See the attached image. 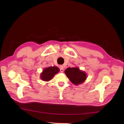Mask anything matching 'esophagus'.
Returning a JSON list of instances; mask_svg holds the SVG:
<instances>
[{"instance_id":"34e87169","label":"esophagus","mask_w":124,"mask_h":124,"mask_svg":"<svg viewBox=\"0 0 124 124\" xmlns=\"http://www.w3.org/2000/svg\"><path fill=\"white\" fill-rule=\"evenodd\" d=\"M64 69V67L63 66H60V70L61 72H63Z\"/></svg>"}]
</instances>
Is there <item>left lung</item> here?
<instances>
[{
  "mask_svg": "<svg viewBox=\"0 0 124 124\" xmlns=\"http://www.w3.org/2000/svg\"><path fill=\"white\" fill-rule=\"evenodd\" d=\"M67 77L73 84L79 85L82 83L87 78V75L79 68H68L65 70Z\"/></svg>",
  "mask_w": 124,
  "mask_h": 124,
  "instance_id": "left-lung-1",
  "label": "left lung"
}]
</instances>
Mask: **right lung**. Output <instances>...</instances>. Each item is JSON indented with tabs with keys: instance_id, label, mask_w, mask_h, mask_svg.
Segmentation results:
<instances>
[{
	"instance_id": "obj_1",
	"label": "right lung",
	"mask_w": 124,
	"mask_h": 124,
	"mask_svg": "<svg viewBox=\"0 0 124 124\" xmlns=\"http://www.w3.org/2000/svg\"><path fill=\"white\" fill-rule=\"evenodd\" d=\"M59 71V69L57 67L54 66L46 68L41 73L40 78L43 81H49Z\"/></svg>"
}]
</instances>
